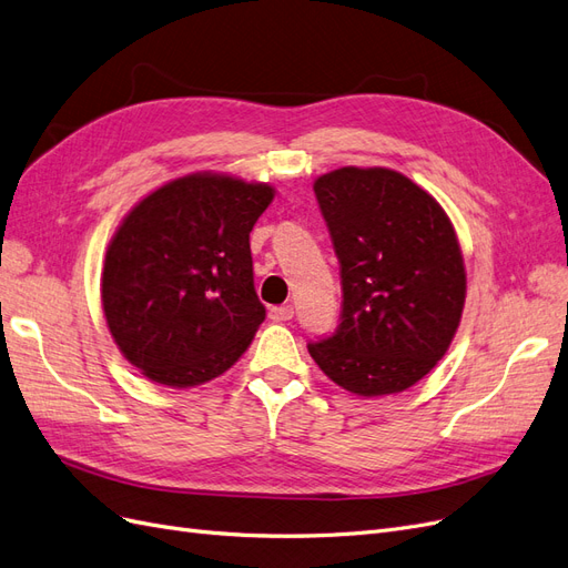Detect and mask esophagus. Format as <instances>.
Here are the masks:
<instances>
[{"label":"esophagus","instance_id":"esophagus-1","mask_svg":"<svg viewBox=\"0 0 568 568\" xmlns=\"http://www.w3.org/2000/svg\"><path fill=\"white\" fill-rule=\"evenodd\" d=\"M268 316H271L273 321H278V323H283V321H292V316H295V308H292L290 304H283V306H271Z\"/></svg>","mask_w":568,"mask_h":568}]
</instances>
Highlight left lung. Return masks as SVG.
Wrapping results in <instances>:
<instances>
[{"label": "left lung", "instance_id": "obj_1", "mask_svg": "<svg viewBox=\"0 0 568 568\" xmlns=\"http://www.w3.org/2000/svg\"><path fill=\"white\" fill-rule=\"evenodd\" d=\"M314 193L339 260L342 314L308 354L352 394L404 392L442 361L460 325L467 276L450 219L384 168L323 174Z\"/></svg>", "mask_w": 568, "mask_h": 568}]
</instances>
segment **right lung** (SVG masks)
Returning <instances> with one entry per match:
<instances>
[{"instance_id": "obj_1", "label": "right lung", "mask_w": 568, "mask_h": 568, "mask_svg": "<svg viewBox=\"0 0 568 568\" xmlns=\"http://www.w3.org/2000/svg\"><path fill=\"white\" fill-rule=\"evenodd\" d=\"M268 184L189 174L145 195L105 252L103 314L120 352L158 384L186 389L243 356L266 308L250 231Z\"/></svg>"}]
</instances>
